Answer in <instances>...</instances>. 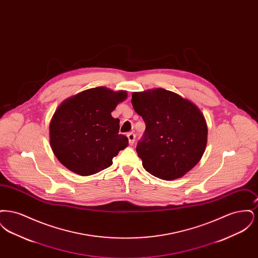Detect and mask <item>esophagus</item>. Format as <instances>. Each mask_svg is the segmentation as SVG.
<instances>
[{"label": "esophagus", "mask_w": 258, "mask_h": 258, "mask_svg": "<svg viewBox=\"0 0 258 258\" xmlns=\"http://www.w3.org/2000/svg\"><path fill=\"white\" fill-rule=\"evenodd\" d=\"M127 138H128V142H130V145H133L135 143V135L133 133H130L127 134Z\"/></svg>", "instance_id": "obj_1"}]
</instances>
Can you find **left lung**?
Returning a JSON list of instances; mask_svg holds the SVG:
<instances>
[{"instance_id": "1", "label": "left lung", "mask_w": 258, "mask_h": 258, "mask_svg": "<svg viewBox=\"0 0 258 258\" xmlns=\"http://www.w3.org/2000/svg\"><path fill=\"white\" fill-rule=\"evenodd\" d=\"M132 103L146 130L136 146L146 171L162 180L183 177L201 160L208 127L203 113L180 95L157 88L135 92Z\"/></svg>"}]
</instances>
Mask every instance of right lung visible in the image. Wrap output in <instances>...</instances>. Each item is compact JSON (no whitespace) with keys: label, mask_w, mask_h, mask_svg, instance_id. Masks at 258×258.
I'll list each match as a JSON object with an SVG mask.
<instances>
[{"label":"right lung","mask_w":258,"mask_h":258,"mask_svg":"<svg viewBox=\"0 0 258 258\" xmlns=\"http://www.w3.org/2000/svg\"><path fill=\"white\" fill-rule=\"evenodd\" d=\"M126 98L125 91L97 87L61 102L50 122L49 139L63 166L89 176L112 165L113 158L127 147L128 139L119 135L120 120L111 112Z\"/></svg>","instance_id":"right-lung-1"}]
</instances>
